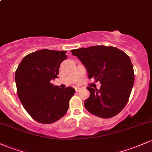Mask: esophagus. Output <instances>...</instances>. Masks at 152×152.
Instances as JSON below:
<instances>
[{
	"label": "esophagus",
	"instance_id": "obj_1",
	"mask_svg": "<svg viewBox=\"0 0 152 152\" xmlns=\"http://www.w3.org/2000/svg\"><path fill=\"white\" fill-rule=\"evenodd\" d=\"M80 90V88H76V91H79Z\"/></svg>",
	"mask_w": 152,
	"mask_h": 152
}]
</instances>
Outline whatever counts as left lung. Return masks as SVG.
<instances>
[{
  "mask_svg": "<svg viewBox=\"0 0 152 152\" xmlns=\"http://www.w3.org/2000/svg\"><path fill=\"white\" fill-rule=\"evenodd\" d=\"M84 64L89 79L99 81L100 89L87 86L90 96L84 107L102 118L115 116L125 107L134 83V71L129 56L115 47L91 46L71 50Z\"/></svg>",
  "mask_w": 152,
  "mask_h": 152,
  "instance_id": "left-lung-1",
  "label": "left lung"
}]
</instances>
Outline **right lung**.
<instances>
[{
    "mask_svg": "<svg viewBox=\"0 0 152 152\" xmlns=\"http://www.w3.org/2000/svg\"><path fill=\"white\" fill-rule=\"evenodd\" d=\"M66 51L39 50L23 58L15 73L17 94L26 111L38 123L50 124L64 116L75 89L51 84L59 74Z\"/></svg>",
    "mask_w": 152,
    "mask_h": 152,
    "instance_id": "right-lung-1",
    "label": "right lung"
}]
</instances>
